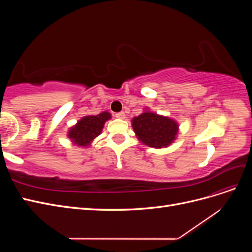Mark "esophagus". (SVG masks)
Here are the masks:
<instances>
[{"label": "esophagus", "instance_id": "obj_1", "mask_svg": "<svg viewBox=\"0 0 252 252\" xmlns=\"http://www.w3.org/2000/svg\"><path fill=\"white\" fill-rule=\"evenodd\" d=\"M116 118H118V119H121V120H124L125 118H126V116H125V112H118V113H116Z\"/></svg>", "mask_w": 252, "mask_h": 252}]
</instances>
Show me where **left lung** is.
I'll return each mask as SVG.
<instances>
[{
	"instance_id": "8db88e82",
	"label": "left lung",
	"mask_w": 252,
	"mask_h": 252,
	"mask_svg": "<svg viewBox=\"0 0 252 252\" xmlns=\"http://www.w3.org/2000/svg\"><path fill=\"white\" fill-rule=\"evenodd\" d=\"M131 125L141 143L157 149L168 147L177 139L180 130L177 121L149 108H145L140 116L134 117Z\"/></svg>"
}]
</instances>
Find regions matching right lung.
<instances>
[{
  "mask_svg": "<svg viewBox=\"0 0 252 252\" xmlns=\"http://www.w3.org/2000/svg\"><path fill=\"white\" fill-rule=\"evenodd\" d=\"M111 119V113L103 111L96 116H86L68 129L67 136L79 147H89L96 136L102 133L106 122Z\"/></svg>",
  "mask_w": 252,
  "mask_h": 252,
  "instance_id": "obj_1",
  "label": "right lung"
}]
</instances>
